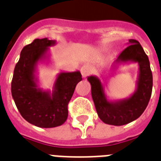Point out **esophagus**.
<instances>
[{"label": "esophagus", "instance_id": "esophagus-1", "mask_svg": "<svg viewBox=\"0 0 161 161\" xmlns=\"http://www.w3.org/2000/svg\"><path fill=\"white\" fill-rule=\"evenodd\" d=\"M81 74H82V77L83 78H86L87 75L90 74L91 70H90V67L88 66L87 65H83L82 67H81Z\"/></svg>", "mask_w": 161, "mask_h": 161}]
</instances>
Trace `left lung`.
I'll use <instances>...</instances> for the list:
<instances>
[{
    "label": "left lung",
    "mask_w": 161,
    "mask_h": 161,
    "mask_svg": "<svg viewBox=\"0 0 161 161\" xmlns=\"http://www.w3.org/2000/svg\"><path fill=\"white\" fill-rule=\"evenodd\" d=\"M127 44L114 63L139 65L136 87L130 96L121 100H109L100 79L96 75L87 77L98 116L108 125H123L139 118L146 109L152 96V74L147 56L139 41L129 40Z\"/></svg>",
    "instance_id": "left-lung-1"
}]
</instances>
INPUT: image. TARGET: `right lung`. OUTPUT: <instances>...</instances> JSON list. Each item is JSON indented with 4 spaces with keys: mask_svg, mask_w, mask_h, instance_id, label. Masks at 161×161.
Listing matches in <instances>:
<instances>
[{
    "mask_svg": "<svg viewBox=\"0 0 161 161\" xmlns=\"http://www.w3.org/2000/svg\"><path fill=\"white\" fill-rule=\"evenodd\" d=\"M56 40L36 39L21 51L14 70L11 93L22 117L29 123L41 128L61 125L68 117L67 106L76 85L82 80L80 71H61L57 75L52 91L39 85L38 65H48L50 47Z\"/></svg>",
    "mask_w": 161,
    "mask_h": 161,
    "instance_id": "right-lung-1",
    "label": "right lung"
}]
</instances>
